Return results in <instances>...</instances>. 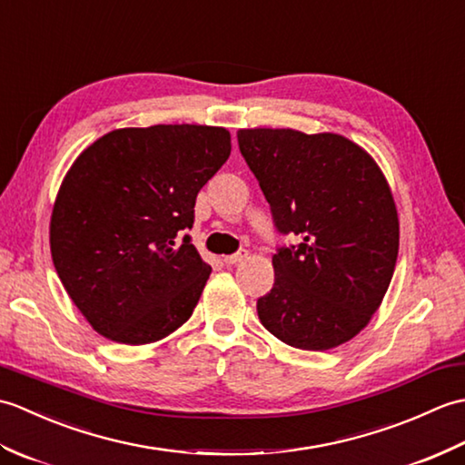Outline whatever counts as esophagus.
<instances>
[{
  "label": "esophagus",
  "instance_id": "obj_1",
  "mask_svg": "<svg viewBox=\"0 0 465 465\" xmlns=\"http://www.w3.org/2000/svg\"><path fill=\"white\" fill-rule=\"evenodd\" d=\"M245 258H248V252H245V250H240V252L232 253V255H225L223 262H225L227 265H233V263H240V262H243Z\"/></svg>",
  "mask_w": 465,
  "mask_h": 465
}]
</instances>
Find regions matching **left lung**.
I'll return each mask as SVG.
<instances>
[{
    "mask_svg": "<svg viewBox=\"0 0 465 465\" xmlns=\"http://www.w3.org/2000/svg\"><path fill=\"white\" fill-rule=\"evenodd\" d=\"M240 152L270 203L280 245L258 300L263 328L292 348L350 341L380 308L396 270L400 222L381 170L338 134L240 130Z\"/></svg>",
    "mask_w": 465,
    "mask_h": 465,
    "instance_id": "1",
    "label": "left lung"
}]
</instances>
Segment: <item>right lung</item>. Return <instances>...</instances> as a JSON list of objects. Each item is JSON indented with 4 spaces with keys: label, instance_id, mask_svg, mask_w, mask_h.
Here are the masks:
<instances>
[{
    "label": "right lung",
    "instance_id": "obj_1",
    "mask_svg": "<svg viewBox=\"0 0 465 465\" xmlns=\"http://www.w3.org/2000/svg\"><path fill=\"white\" fill-rule=\"evenodd\" d=\"M230 152L223 127L152 125L105 134L74 162L49 245L69 298L104 338L152 343L190 320L212 268L183 230Z\"/></svg>",
    "mask_w": 465,
    "mask_h": 465
}]
</instances>
